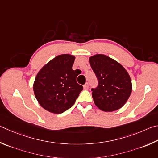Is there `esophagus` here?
I'll use <instances>...</instances> for the list:
<instances>
[{"instance_id":"obj_1","label":"esophagus","mask_w":158,"mask_h":158,"mask_svg":"<svg viewBox=\"0 0 158 158\" xmlns=\"http://www.w3.org/2000/svg\"><path fill=\"white\" fill-rule=\"evenodd\" d=\"M83 87H84V89H89V85H88V83L85 84Z\"/></svg>"}]
</instances>
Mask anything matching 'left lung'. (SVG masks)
Listing matches in <instances>:
<instances>
[{
	"label": "left lung",
	"mask_w": 158,
	"mask_h": 158,
	"mask_svg": "<svg viewBox=\"0 0 158 158\" xmlns=\"http://www.w3.org/2000/svg\"><path fill=\"white\" fill-rule=\"evenodd\" d=\"M98 81V86L92 89V98L98 108L113 112L122 107L131 94V76L123 66L112 58L96 54L89 58Z\"/></svg>",
	"instance_id": "left-lung-1"
}]
</instances>
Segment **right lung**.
<instances>
[{
	"label": "right lung",
	"mask_w": 158,
	"mask_h": 158,
	"mask_svg": "<svg viewBox=\"0 0 158 158\" xmlns=\"http://www.w3.org/2000/svg\"><path fill=\"white\" fill-rule=\"evenodd\" d=\"M76 57L59 55L46 64L35 77L33 91L39 104L53 114H61L73 106L83 89L76 82L72 69Z\"/></svg>",
	"instance_id": "obj_1"
}]
</instances>
